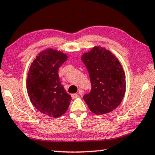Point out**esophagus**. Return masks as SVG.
Returning <instances> with one entry per match:
<instances>
[{"label":"esophagus","mask_w":155,"mask_h":155,"mask_svg":"<svg viewBox=\"0 0 155 155\" xmlns=\"http://www.w3.org/2000/svg\"><path fill=\"white\" fill-rule=\"evenodd\" d=\"M71 96L72 99H76V98H77L78 97H79V94H71Z\"/></svg>","instance_id":"34e87169"}]
</instances>
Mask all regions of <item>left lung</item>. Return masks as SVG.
<instances>
[{
    "label": "left lung",
    "mask_w": 155,
    "mask_h": 155,
    "mask_svg": "<svg viewBox=\"0 0 155 155\" xmlns=\"http://www.w3.org/2000/svg\"><path fill=\"white\" fill-rule=\"evenodd\" d=\"M89 71L91 90L83 99L90 111L105 114L117 108L126 91L125 73L118 58L107 48L96 46L81 55Z\"/></svg>",
    "instance_id": "8db88e82"
}]
</instances>
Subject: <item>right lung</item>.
<instances>
[{
    "label": "right lung",
    "mask_w": 155,
    "mask_h": 155,
    "mask_svg": "<svg viewBox=\"0 0 155 155\" xmlns=\"http://www.w3.org/2000/svg\"><path fill=\"white\" fill-rule=\"evenodd\" d=\"M64 53L48 48L41 51L31 64L26 89L37 110L50 117H59L67 111L71 97L58 77V68L67 60Z\"/></svg>",
    "instance_id": "add662e5"
}]
</instances>
